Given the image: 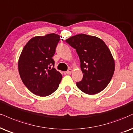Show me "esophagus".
<instances>
[{
    "mask_svg": "<svg viewBox=\"0 0 133 133\" xmlns=\"http://www.w3.org/2000/svg\"><path fill=\"white\" fill-rule=\"evenodd\" d=\"M71 71H72V70L71 69H69L66 71V73L67 75H71Z\"/></svg>",
    "mask_w": 133,
    "mask_h": 133,
    "instance_id": "34e87169",
    "label": "esophagus"
}]
</instances>
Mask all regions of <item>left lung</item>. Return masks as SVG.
Masks as SVG:
<instances>
[{
	"label": "left lung",
	"instance_id": "8db88e82",
	"mask_svg": "<svg viewBox=\"0 0 133 133\" xmlns=\"http://www.w3.org/2000/svg\"><path fill=\"white\" fill-rule=\"evenodd\" d=\"M76 49L83 77L76 86L87 94H96L107 86L115 71V62L105 42L98 37L77 34L65 40Z\"/></svg>",
	"mask_w": 133,
	"mask_h": 133
}]
</instances>
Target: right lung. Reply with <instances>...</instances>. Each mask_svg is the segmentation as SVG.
Returning a JSON list of instances; mask_svg holds the SVG:
<instances>
[{
  "label": "right lung",
  "mask_w": 133,
  "mask_h": 133,
  "mask_svg": "<svg viewBox=\"0 0 133 133\" xmlns=\"http://www.w3.org/2000/svg\"><path fill=\"white\" fill-rule=\"evenodd\" d=\"M60 38L54 33L34 37L21 52L18 61L19 75L23 84L34 94L45 97L58 88L62 75L54 68L52 57Z\"/></svg>",
  "instance_id": "add662e5"
}]
</instances>
